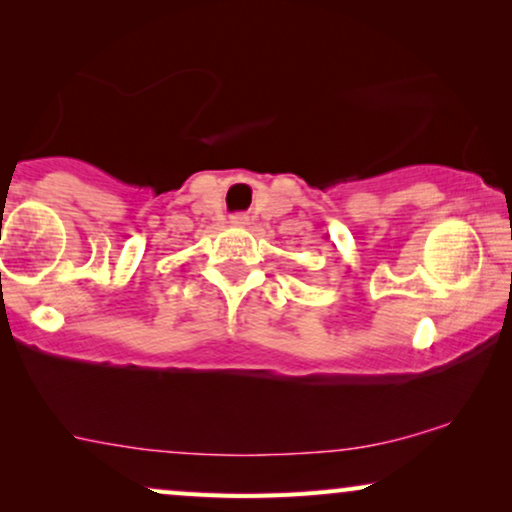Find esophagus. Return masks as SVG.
Returning <instances> with one entry per match:
<instances>
[{
    "label": "esophagus",
    "instance_id": "1",
    "mask_svg": "<svg viewBox=\"0 0 512 512\" xmlns=\"http://www.w3.org/2000/svg\"><path fill=\"white\" fill-rule=\"evenodd\" d=\"M249 219L244 214H235V216H230V223H235V226H244V223H247Z\"/></svg>",
    "mask_w": 512,
    "mask_h": 512
}]
</instances>
